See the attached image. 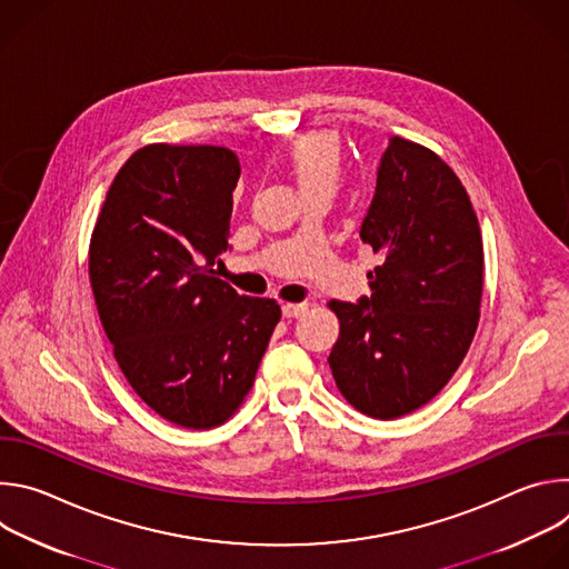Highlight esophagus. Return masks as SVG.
Segmentation results:
<instances>
[{
    "instance_id": "obj_1",
    "label": "esophagus",
    "mask_w": 569,
    "mask_h": 569,
    "mask_svg": "<svg viewBox=\"0 0 569 569\" xmlns=\"http://www.w3.org/2000/svg\"><path fill=\"white\" fill-rule=\"evenodd\" d=\"M308 301H301V303H283L281 310H283V317H299L308 310Z\"/></svg>"
}]
</instances>
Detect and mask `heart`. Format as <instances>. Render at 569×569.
<instances>
[{
	"instance_id": "obj_1",
	"label": "heart",
	"mask_w": 569,
	"mask_h": 569,
	"mask_svg": "<svg viewBox=\"0 0 569 569\" xmlns=\"http://www.w3.org/2000/svg\"><path fill=\"white\" fill-rule=\"evenodd\" d=\"M288 171L303 196L331 189L336 191L342 176V148L331 132H310L297 139L288 152Z\"/></svg>"
}]
</instances>
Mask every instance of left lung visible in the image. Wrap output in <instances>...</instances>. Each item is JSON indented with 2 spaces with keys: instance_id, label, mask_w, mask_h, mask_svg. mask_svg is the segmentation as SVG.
Masks as SVG:
<instances>
[{
  "instance_id": "1",
  "label": "left lung",
  "mask_w": 569,
  "mask_h": 569,
  "mask_svg": "<svg viewBox=\"0 0 569 569\" xmlns=\"http://www.w3.org/2000/svg\"><path fill=\"white\" fill-rule=\"evenodd\" d=\"M360 238L380 257L369 297L331 299L338 389L362 415L396 419L435 398L479 321L483 248L466 189L432 150L389 137Z\"/></svg>"
}]
</instances>
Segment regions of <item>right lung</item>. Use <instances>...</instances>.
Returning <instances> with one entry per match:
<instances>
[{
  "instance_id": "right-lung-1",
  "label": "right lung",
  "mask_w": 569,
  "mask_h": 569,
  "mask_svg": "<svg viewBox=\"0 0 569 569\" xmlns=\"http://www.w3.org/2000/svg\"><path fill=\"white\" fill-rule=\"evenodd\" d=\"M238 157L152 143L117 173L90 242V281L137 396L182 428L227 421L252 389L281 308L216 277Z\"/></svg>"
}]
</instances>
